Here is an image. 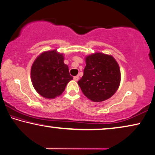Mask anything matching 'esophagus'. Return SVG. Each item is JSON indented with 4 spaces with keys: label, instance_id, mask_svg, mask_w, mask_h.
<instances>
[{
    "label": "esophagus",
    "instance_id": "1",
    "mask_svg": "<svg viewBox=\"0 0 155 155\" xmlns=\"http://www.w3.org/2000/svg\"><path fill=\"white\" fill-rule=\"evenodd\" d=\"M78 78H79V77H78V76H75V77H74V80L75 81H77L78 80Z\"/></svg>",
    "mask_w": 155,
    "mask_h": 155
}]
</instances>
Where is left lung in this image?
Here are the masks:
<instances>
[{
  "label": "left lung",
  "mask_w": 155,
  "mask_h": 155,
  "mask_svg": "<svg viewBox=\"0 0 155 155\" xmlns=\"http://www.w3.org/2000/svg\"><path fill=\"white\" fill-rule=\"evenodd\" d=\"M84 76L78 84L89 100L99 102L114 95L120 82V71L111 55L96 53L86 57Z\"/></svg>",
  "instance_id": "obj_1"
}]
</instances>
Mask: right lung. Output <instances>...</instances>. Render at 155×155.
Instances as JSON below:
<instances>
[{
  "label": "right lung",
  "instance_id": "obj_1",
  "mask_svg": "<svg viewBox=\"0 0 155 155\" xmlns=\"http://www.w3.org/2000/svg\"><path fill=\"white\" fill-rule=\"evenodd\" d=\"M63 54L55 50L42 53L31 68V80L36 91L45 98L61 95L69 81L73 79Z\"/></svg>",
  "mask_w": 155,
  "mask_h": 155
}]
</instances>
